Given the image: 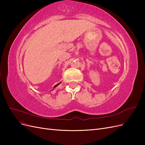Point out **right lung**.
<instances>
[{
    "mask_svg": "<svg viewBox=\"0 0 145 145\" xmlns=\"http://www.w3.org/2000/svg\"><path fill=\"white\" fill-rule=\"evenodd\" d=\"M61 82H60V83H57V85H56L54 86V88H55L57 86H58L59 84H60V83Z\"/></svg>",
    "mask_w": 145,
    "mask_h": 145,
    "instance_id": "right-lung-1",
    "label": "right lung"
}]
</instances>
